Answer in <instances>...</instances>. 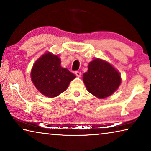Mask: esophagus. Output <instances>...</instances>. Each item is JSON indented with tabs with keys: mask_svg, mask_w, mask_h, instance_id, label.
<instances>
[{
	"mask_svg": "<svg viewBox=\"0 0 151 151\" xmlns=\"http://www.w3.org/2000/svg\"><path fill=\"white\" fill-rule=\"evenodd\" d=\"M75 75H76V76H78V77H81V73L79 72V71H76V72H75Z\"/></svg>",
	"mask_w": 151,
	"mask_h": 151,
	"instance_id": "esophagus-1",
	"label": "esophagus"
}]
</instances>
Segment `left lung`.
I'll use <instances>...</instances> for the list:
<instances>
[{
  "label": "left lung",
  "instance_id": "left-lung-1",
  "mask_svg": "<svg viewBox=\"0 0 151 151\" xmlns=\"http://www.w3.org/2000/svg\"><path fill=\"white\" fill-rule=\"evenodd\" d=\"M83 82L89 93L97 98L104 99L113 94L120 86V73L111 64L103 60L94 59L83 74Z\"/></svg>",
  "mask_w": 151,
  "mask_h": 151
}]
</instances>
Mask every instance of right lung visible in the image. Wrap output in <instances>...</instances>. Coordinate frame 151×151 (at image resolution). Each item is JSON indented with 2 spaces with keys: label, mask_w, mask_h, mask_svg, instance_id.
<instances>
[{
  "label": "right lung",
  "mask_w": 151,
  "mask_h": 151,
  "mask_svg": "<svg viewBox=\"0 0 151 151\" xmlns=\"http://www.w3.org/2000/svg\"><path fill=\"white\" fill-rule=\"evenodd\" d=\"M34 85L40 93L53 98L66 90L76 76L60 66L57 55L47 52L36 61L30 73Z\"/></svg>",
  "instance_id": "add662e5"
}]
</instances>
